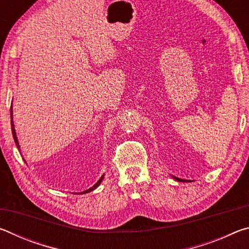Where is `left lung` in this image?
<instances>
[{"instance_id": "8db88e82", "label": "left lung", "mask_w": 249, "mask_h": 249, "mask_svg": "<svg viewBox=\"0 0 249 249\" xmlns=\"http://www.w3.org/2000/svg\"><path fill=\"white\" fill-rule=\"evenodd\" d=\"M174 178L176 179V180H178V181H180V182H181V181H182V182H183V181H185V180H182V179H179V178H176V177H174Z\"/></svg>"}]
</instances>
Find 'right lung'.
I'll return each instance as SVG.
<instances>
[{
    "mask_svg": "<svg viewBox=\"0 0 249 249\" xmlns=\"http://www.w3.org/2000/svg\"><path fill=\"white\" fill-rule=\"evenodd\" d=\"M12 117H13V113H12V107H11V126H12V134H13V137H14V142H15V144H16V146H18V148L19 149V145H18V137H16V133H15V128H14V124H13V120H12ZM102 179H103V176L101 177L100 180H99L98 182H96V183L93 185V187L90 188L89 190L83 191L82 193H88V192H90V191H92V190H94L95 188H98V187H99V184L101 183V181H102Z\"/></svg>",
    "mask_w": 249,
    "mask_h": 249,
    "instance_id": "obj_1",
    "label": "right lung"
}]
</instances>
